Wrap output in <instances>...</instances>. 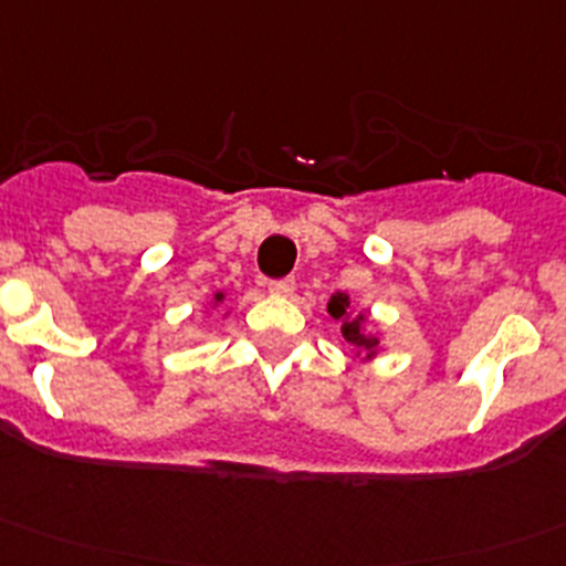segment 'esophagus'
I'll return each mask as SVG.
<instances>
[{
  "instance_id": "esophagus-1",
  "label": "esophagus",
  "mask_w": 566,
  "mask_h": 566,
  "mask_svg": "<svg viewBox=\"0 0 566 566\" xmlns=\"http://www.w3.org/2000/svg\"><path fill=\"white\" fill-rule=\"evenodd\" d=\"M266 289L272 294H280V297H289L294 292V277H280V280H269Z\"/></svg>"
}]
</instances>
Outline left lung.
Wrapping results in <instances>:
<instances>
[{"label": "left lung", "mask_w": 566, "mask_h": 566, "mask_svg": "<svg viewBox=\"0 0 566 566\" xmlns=\"http://www.w3.org/2000/svg\"><path fill=\"white\" fill-rule=\"evenodd\" d=\"M347 305H349V300L344 297V294H333L331 303H327V311H331L333 319L342 322V336L347 338V342L353 344V347L375 349L378 338L367 336V333L360 331V319H364V316H358V319H349V316H347Z\"/></svg>", "instance_id": "1"}]
</instances>
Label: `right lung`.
<instances>
[{
    "mask_svg": "<svg viewBox=\"0 0 566 566\" xmlns=\"http://www.w3.org/2000/svg\"><path fill=\"white\" fill-rule=\"evenodd\" d=\"M217 300H222V294H217Z\"/></svg>",
    "mask_w": 566,
    "mask_h": 566,
    "instance_id": "right-lung-1",
    "label": "right lung"
}]
</instances>
